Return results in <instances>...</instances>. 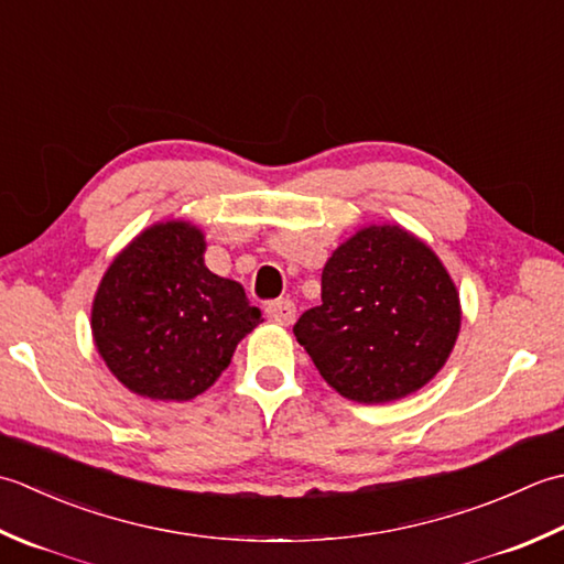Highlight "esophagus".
<instances>
[{"mask_svg": "<svg viewBox=\"0 0 564 564\" xmlns=\"http://www.w3.org/2000/svg\"><path fill=\"white\" fill-rule=\"evenodd\" d=\"M265 312H268V318L280 326H290L296 318V306L294 302H290V299H278V302L268 304Z\"/></svg>", "mask_w": 564, "mask_h": 564, "instance_id": "esophagus-1", "label": "esophagus"}]
</instances>
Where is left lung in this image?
I'll use <instances>...</instances> for the list:
<instances>
[{
	"mask_svg": "<svg viewBox=\"0 0 564 564\" xmlns=\"http://www.w3.org/2000/svg\"><path fill=\"white\" fill-rule=\"evenodd\" d=\"M459 294L438 256L401 226H367L321 274V304L294 336L340 397L387 404L419 392L451 358Z\"/></svg>",
	"mask_w": 564,
	"mask_h": 564,
	"instance_id": "1",
	"label": "left lung"
}]
</instances>
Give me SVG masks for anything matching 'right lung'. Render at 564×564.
I'll use <instances>...</instances> for the list:
<instances>
[{
	"instance_id": "right-lung-1",
	"label": "right lung",
	"mask_w": 564,
	"mask_h": 564,
	"mask_svg": "<svg viewBox=\"0 0 564 564\" xmlns=\"http://www.w3.org/2000/svg\"><path fill=\"white\" fill-rule=\"evenodd\" d=\"M204 234L187 221L145 228L126 246L91 304V336L133 394L189 401L206 392L260 324L243 286L204 265Z\"/></svg>"
}]
</instances>
